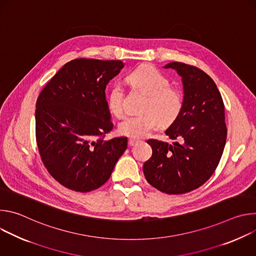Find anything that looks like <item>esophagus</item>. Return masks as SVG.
<instances>
[{"label": "esophagus", "mask_w": 256, "mask_h": 256, "mask_svg": "<svg viewBox=\"0 0 256 256\" xmlns=\"http://www.w3.org/2000/svg\"><path fill=\"white\" fill-rule=\"evenodd\" d=\"M138 142H140V140H136V138H128V144L130 146V147H132V146H136V144H138Z\"/></svg>", "instance_id": "34e87169"}]
</instances>
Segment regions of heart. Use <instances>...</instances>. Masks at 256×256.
I'll return each mask as SVG.
<instances>
[{
	"label": "heart",
	"instance_id": "heart-1",
	"mask_svg": "<svg viewBox=\"0 0 256 256\" xmlns=\"http://www.w3.org/2000/svg\"><path fill=\"white\" fill-rule=\"evenodd\" d=\"M128 83L147 95L140 112L142 114L128 116L118 124V132L132 138L147 136L160 124L168 126L179 116L182 97L179 91L170 87L168 79L153 66H142L132 72ZM124 92L116 84L108 94V107L116 116L124 112Z\"/></svg>",
	"mask_w": 256,
	"mask_h": 256
}]
</instances>
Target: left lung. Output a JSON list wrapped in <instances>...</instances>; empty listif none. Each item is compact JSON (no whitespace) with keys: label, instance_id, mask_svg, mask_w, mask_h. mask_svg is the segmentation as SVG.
I'll list each match as a JSON object with an SVG mask.
<instances>
[{"label":"left lung","instance_id":"1","mask_svg":"<svg viewBox=\"0 0 256 256\" xmlns=\"http://www.w3.org/2000/svg\"><path fill=\"white\" fill-rule=\"evenodd\" d=\"M164 68L181 77L184 101L179 116L165 132L174 142L148 140L153 154L142 171L158 190L181 194L202 186L220 162L227 138L225 107L216 85L204 70L178 62Z\"/></svg>","mask_w":256,"mask_h":256}]
</instances>
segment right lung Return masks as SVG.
Wrapping results in <instances>:
<instances>
[{
    "label": "right lung",
    "mask_w": 256,
    "mask_h": 256,
    "mask_svg": "<svg viewBox=\"0 0 256 256\" xmlns=\"http://www.w3.org/2000/svg\"><path fill=\"white\" fill-rule=\"evenodd\" d=\"M122 60L76 58L66 62L36 101L35 132L42 160L64 188L88 192L110 177L128 138L104 140L114 124L105 88Z\"/></svg>",
    "instance_id": "add662e5"
}]
</instances>
